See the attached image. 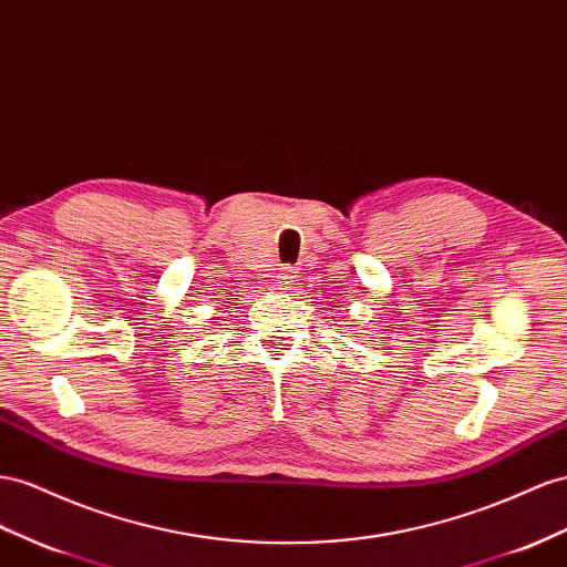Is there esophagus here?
<instances>
[{
    "label": "esophagus",
    "instance_id": "esophagus-1",
    "mask_svg": "<svg viewBox=\"0 0 567 567\" xmlns=\"http://www.w3.org/2000/svg\"><path fill=\"white\" fill-rule=\"evenodd\" d=\"M296 277H298V271H296L293 267H281V269L277 271V279H274V281H277V288L286 290V288L293 286Z\"/></svg>",
    "mask_w": 567,
    "mask_h": 567
}]
</instances>
